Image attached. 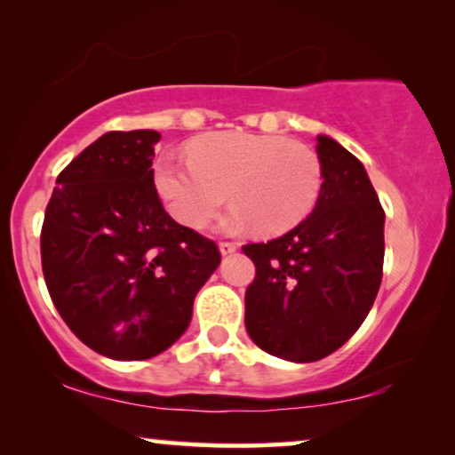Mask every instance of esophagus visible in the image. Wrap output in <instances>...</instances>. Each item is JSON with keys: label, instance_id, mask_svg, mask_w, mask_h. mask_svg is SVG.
<instances>
[{"label": "esophagus", "instance_id": "obj_1", "mask_svg": "<svg viewBox=\"0 0 455 455\" xmlns=\"http://www.w3.org/2000/svg\"><path fill=\"white\" fill-rule=\"evenodd\" d=\"M220 251L221 254H232L238 251V244L235 242H220Z\"/></svg>", "mask_w": 455, "mask_h": 455}]
</instances>
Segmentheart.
<instances>
[{"mask_svg": "<svg viewBox=\"0 0 455 455\" xmlns=\"http://www.w3.org/2000/svg\"><path fill=\"white\" fill-rule=\"evenodd\" d=\"M155 184L170 213L188 228H203L229 201L226 232L257 228L263 235L290 232L315 209L323 167L313 148L275 134L223 132L188 147V161L164 155Z\"/></svg>", "mask_w": 455, "mask_h": 455, "instance_id": "obj_1", "label": "heart"}]
</instances>
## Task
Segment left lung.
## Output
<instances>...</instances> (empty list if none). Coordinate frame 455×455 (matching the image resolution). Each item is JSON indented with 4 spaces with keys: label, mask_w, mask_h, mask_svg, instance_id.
I'll return each mask as SVG.
<instances>
[{
    "label": "left lung",
    "mask_w": 455,
    "mask_h": 455,
    "mask_svg": "<svg viewBox=\"0 0 455 455\" xmlns=\"http://www.w3.org/2000/svg\"><path fill=\"white\" fill-rule=\"evenodd\" d=\"M323 167L313 213L282 238L246 244L257 267L246 288V331L260 350L315 363L358 331L383 277L385 211L364 165L316 136Z\"/></svg>",
    "instance_id": "8db88e82"
}]
</instances>
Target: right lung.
I'll list each match as a JSON object with an SVG mask.
<instances>
[{"label": "right lung", "instance_id": "add662e5", "mask_svg": "<svg viewBox=\"0 0 455 455\" xmlns=\"http://www.w3.org/2000/svg\"><path fill=\"white\" fill-rule=\"evenodd\" d=\"M155 130L103 134L60 173L41 229L49 296L76 338L147 360L186 331L220 248L167 215L153 180Z\"/></svg>", "mask_w": 455, "mask_h": 455}]
</instances>
